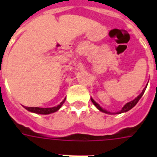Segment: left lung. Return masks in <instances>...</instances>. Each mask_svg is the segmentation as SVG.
Masks as SVG:
<instances>
[{
  "instance_id": "obj_1",
  "label": "left lung",
  "mask_w": 157,
  "mask_h": 157,
  "mask_svg": "<svg viewBox=\"0 0 157 157\" xmlns=\"http://www.w3.org/2000/svg\"><path fill=\"white\" fill-rule=\"evenodd\" d=\"M145 90H146V88L144 89V90L142 91V93L140 94H139V95L138 96V97H137L136 98H135V99H134V100L131 101V102H129V103H127L126 104L124 105V107H123V108H122V109L121 110L120 112H117L116 114H120V113H122V112H128L129 110H130V109H131V108H133V107H134V106H135V105L137 104V103L139 102V99H140V98H142V96L144 95V92H145ZM91 101H92V103H93L95 105L96 107H97V108H98V109L99 110V111H101V112H105V113H110L109 112H107V111L104 110V109H103V108H102V107H101L100 106H99V105L98 104V103H96L95 101L94 100L93 98H91Z\"/></svg>"
}]
</instances>
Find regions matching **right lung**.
I'll use <instances>...</instances> for the list:
<instances>
[{
	"label": "right lung",
	"instance_id": "1",
	"mask_svg": "<svg viewBox=\"0 0 157 157\" xmlns=\"http://www.w3.org/2000/svg\"><path fill=\"white\" fill-rule=\"evenodd\" d=\"M66 98H64L63 101L61 102V103L59 105H58L57 107H49V108H42V107H24L26 109L29 111V112H35V113H37V114H43V115H47L50 114V113H53V112H57L58 110L61 107V106L63 105V103L65 102Z\"/></svg>",
	"mask_w": 157,
	"mask_h": 157
}]
</instances>
